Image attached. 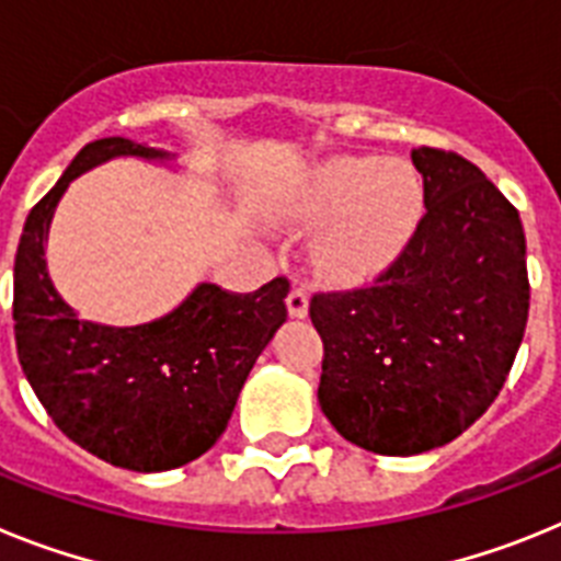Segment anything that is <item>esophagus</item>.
<instances>
[{
  "instance_id": "1",
  "label": "esophagus",
  "mask_w": 561,
  "mask_h": 561,
  "mask_svg": "<svg viewBox=\"0 0 561 561\" xmlns=\"http://www.w3.org/2000/svg\"><path fill=\"white\" fill-rule=\"evenodd\" d=\"M308 305H310L308 287L294 285V290L287 294V313L294 316V319H305V316H308Z\"/></svg>"
}]
</instances>
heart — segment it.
<instances>
[{"mask_svg":"<svg viewBox=\"0 0 561 561\" xmlns=\"http://www.w3.org/2000/svg\"><path fill=\"white\" fill-rule=\"evenodd\" d=\"M421 203V180L409 165L344 158L310 174L290 203V217L330 226L316 242V267L330 279L358 282L396 260Z\"/></svg>","mask_w":561,"mask_h":561,"instance_id":"1","label":"heart"}]
</instances>
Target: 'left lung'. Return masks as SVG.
I'll return each mask as SVG.
<instances>
[{"label":"left lung","mask_w":561,"mask_h":561,"mask_svg":"<svg viewBox=\"0 0 561 561\" xmlns=\"http://www.w3.org/2000/svg\"><path fill=\"white\" fill-rule=\"evenodd\" d=\"M426 214L373 285L310 299L324 344L319 407L387 457L462 435L500 396L528 321L519 211L474 163L412 149Z\"/></svg>","instance_id":"8db88e82"}]
</instances>
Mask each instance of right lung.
<instances>
[{
  "label": "right lung",
  "mask_w": 561,
  "mask_h": 561,
  "mask_svg": "<svg viewBox=\"0 0 561 561\" xmlns=\"http://www.w3.org/2000/svg\"><path fill=\"white\" fill-rule=\"evenodd\" d=\"M112 158L172 154L129 138L92 140L33 206L13 265L19 364L81 449L121 469L169 471L226 432L248 373L287 319L290 285L276 276L253 294H228L203 282L172 313L138 328L78 319L47 274V231L72 180Z\"/></svg>",
  "instance_id": "1"
}]
</instances>
